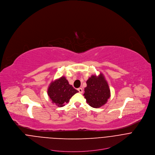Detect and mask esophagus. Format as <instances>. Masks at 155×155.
Here are the masks:
<instances>
[{"label": "esophagus", "instance_id": "1", "mask_svg": "<svg viewBox=\"0 0 155 155\" xmlns=\"http://www.w3.org/2000/svg\"><path fill=\"white\" fill-rule=\"evenodd\" d=\"M78 90L79 92L81 93V94H82L83 92V89H82V88H79L78 89Z\"/></svg>", "mask_w": 155, "mask_h": 155}]
</instances>
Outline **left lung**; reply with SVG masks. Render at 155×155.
I'll list each match as a JSON object with an SVG mask.
<instances>
[{"instance_id": "1", "label": "left lung", "mask_w": 155, "mask_h": 155, "mask_svg": "<svg viewBox=\"0 0 155 155\" xmlns=\"http://www.w3.org/2000/svg\"><path fill=\"white\" fill-rule=\"evenodd\" d=\"M87 84L84 95L89 105L94 108L104 105L110 97V90L103 74L92 75L87 80Z\"/></svg>"}]
</instances>
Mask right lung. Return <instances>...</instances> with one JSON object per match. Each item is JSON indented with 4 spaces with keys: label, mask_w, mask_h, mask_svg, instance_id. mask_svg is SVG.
<instances>
[{
    "label": "right lung",
    "mask_w": 155,
    "mask_h": 155,
    "mask_svg": "<svg viewBox=\"0 0 155 155\" xmlns=\"http://www.w3.org/2000/svg\"><path fill=\"white\" fill-rule=\"evenodd\" d=\"M78 91L68 84L64 76L52 81L48 89V95L52 103L57 106L63 107Z\"/></svg>",
    "instance_id": "right-lung-1"
}]
</instances>
